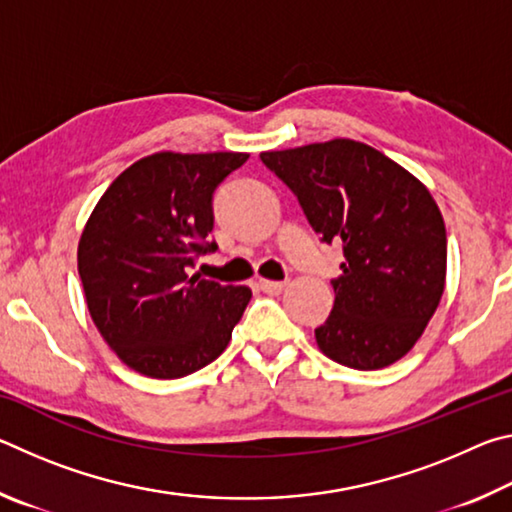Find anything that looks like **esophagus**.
<instances>
[{
  "mask_svg": "<svg viewBox=\"0 0 512 512\" xmlns=\"http://www.w3.org/2000/svg\"><path fill=\"white\" fill-rule=\"evenodd\" d=\"M259 287H262L264 293H280L287 282H275V280H259Z\"/></svg>",
  "mask_w": 512,
  "mask_h": 512,
  "instance_id": "1",
  "label": "esophagus"
}]
</instances>
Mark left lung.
<instances>
[{
	"label": "left lung",
	"mask_w": 512,
	"mask_h": 512,
	"mask_svg": "<svg viewBox=\"0 0 512 512\" xmlns=\"http://www.w3.org/2000/svg\"><path fill=\"white\" fill-rule=\"evenodd\" d=\"M325 244H341L332 314L316 327L329 359L391 366L420 339L445 289L447 235L429 189L372 146L332 140L259 155Z\"/></svg>",
	"instance_id": "1"
}]
</instances>
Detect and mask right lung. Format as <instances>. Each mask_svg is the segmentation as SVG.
<instances>
[{"label": "right lung", "mask_w": 512, "mask_h": 512, "mask_svg": "<svg viewBox=\"0 0 512 512\" xmlns=\"http://www.w3.org/2000/svg\"><path fill=\"white\" fill-rule=\"evenodd\" d=\"M246 153H153L94 207L79 244L90 316L117 357L146 377L178 379L228 348L253 291L189 275L214 253V192Z\"/></svg>", "instance_id": "right-lung-1"}]
</instances>
